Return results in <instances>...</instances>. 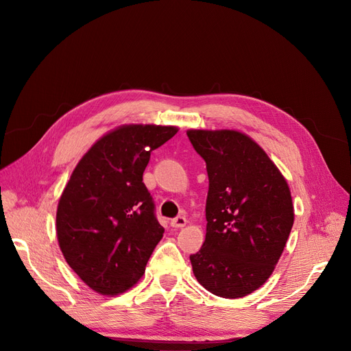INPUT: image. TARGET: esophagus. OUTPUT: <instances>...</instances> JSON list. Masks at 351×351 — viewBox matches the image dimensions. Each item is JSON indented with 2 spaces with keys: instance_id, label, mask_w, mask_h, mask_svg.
<instances>
[{
  "instance_id": "obj_1",
  "label": "esophagus",
  "mask_w": 351,
  "mask_h": 351,
  "mask_svg": "<svg viewBox=\"0 0 351 351\" xmlns=\"http://www.w3.org/2000/svg\"><path fill=\"white\" fill-rule=\"evenodd\" d=\"M186 223H188V220H186L185 216H178V217H175V219L172 220L171 226H172V228H176V229H180V228H185Z\"/></svg>"
}]
</instances>
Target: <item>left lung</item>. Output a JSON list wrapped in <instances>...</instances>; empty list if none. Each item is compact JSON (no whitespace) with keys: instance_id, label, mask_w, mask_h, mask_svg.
Returning <instances> with one entry per match:
<instances>
[{"instance_id":"obj_1","label":"left lung","mask_w":351,"mask_h":351,"mask_svg":"<svg viewBox=\"0 0 351 351\" xmlns=\"http://www.w3.org/2000/svg\"><path fill=\"white\" fill-rule=\"evenodd\" d=\"M209 176L206 237L191 256L196 280L225 299L262 287L294 222L290 188L263 147L234 129H188Z\"/></svg>"}]
</instances>
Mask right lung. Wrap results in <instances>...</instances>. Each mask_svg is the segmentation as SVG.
I'll list each match as a JSON object with an SVG mask.
<instances>
[{"label": "right lung", "instance_id": "1", "mask_svg": "<svg viewBox=\"0 0 351 351\" xmlns=\"http://www.w3.org/2000/svg\"><path fill=\"white\" fill-rule=\"evenodd\" d=\"M178 126L125 123L80 159L57 208V237L69 267L102 296L135 286L163 236L142 175L151 152Z\"/></svg>", "mask_w": 351, "mask_h": 351}]
</instances>
